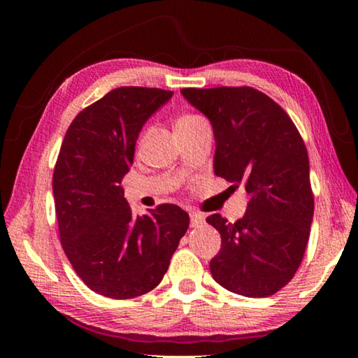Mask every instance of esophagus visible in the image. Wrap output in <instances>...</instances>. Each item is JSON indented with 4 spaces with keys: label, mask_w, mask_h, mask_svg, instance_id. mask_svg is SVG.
<instances>
[{
    "label": "esophagus",
    "mask_w": 358,
    "mask_h": 358,
    "mask_svg": "<svg viewBox=\"0 0 358 358\" xmlns=\"http://www.w3.org/2000/svg\"><path fill=\"white\" fill-rule=\"evenodd\" d=\"M203 223H205L203 215L190 212V227L195 228V227H200V224H203Z\"/></svg>",
    "instance_id": "1"
}]
</instances>
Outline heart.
<instances>
[{
  "label": "heart",
  "mask_w": 358,
  "mask_h": 358,
  "mask_svg": "<svg viewBox=\"0 0 358 358\" xmlns=\"http://www.w3.org/2000/svg\"><path fill=\"white\" fill-rule=\"evenodd\" d=\"M202 122H205V120L197 114H184V115H180L178 120H176V130L189 129V127L199 125V124H202Z\"/></svg>",
  "instance_id": "obj_1"
}]
</instances>
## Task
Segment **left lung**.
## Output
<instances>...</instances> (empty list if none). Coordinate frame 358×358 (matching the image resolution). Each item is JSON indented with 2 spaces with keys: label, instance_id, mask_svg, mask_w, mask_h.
Instances as JSON below:
<instances>
[{
  "label": "left lung",
  "instance_id": "obj_1",
  "mask_svg": "<svg viewBox=\"0 0 358 358\" xmlns=\"http://www.w3.org/2000/svg\"><path fill=\"white\" fill-rule=\"evenodd\" d=\"M180 92L212 122L215 174L251 197L238 222L207 217L222 236L212 277L238 295L271 296L295 275L310 238L315 195L305 141L287 112L254 87Z\"/></svg>",
  "mask_w": 358,
  "mask_h": 358
}]
</instances>
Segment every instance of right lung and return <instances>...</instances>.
<instances>
[{
	"label": "right lung",
	"instance_id": "obj_1",
	"mask_svg": "<svg viewBox=\"0 0 358 358\" xmlns=\"http://www.w3.org/2000/svg\"><path fill=\"white\" fill-rule=\"evenodd\" d=\"M171 96L159 87H117L83 109L63 138L53 171L62 248L102 296L127 300L158 287L189 228V215L174 203L136 217L120 187L141 127Z\"/></svg>",
	"mask_w": 358,
	"mask_h": 358
}]
</instances>
